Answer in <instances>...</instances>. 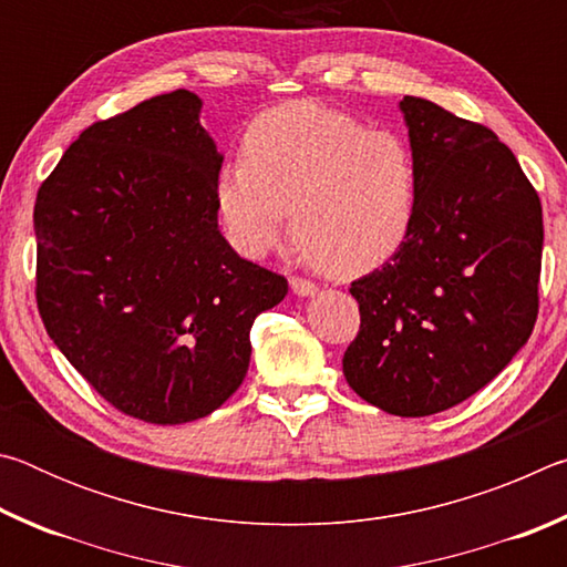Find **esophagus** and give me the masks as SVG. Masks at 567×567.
<instances>
[{
	"instance_id": "34e87169",
	"label": "esophagus",
	"mask_w": 567,
	"mask_h": 567,
	"mask_svg": "<svg viewBox=\"0 0 567 567\" xmlns=\"http://www.w3.org/2000/svg\"><path fill=\"white\" fill-rule=\"evenodd\" d=\"M290 287L297 297H312L318 295V285L305 280V277H290Z\"/></svg>"
}]
</instances>
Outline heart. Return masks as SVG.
<instances>
[{"instance_id":"heart-1","label":"heart","mask_w":567,"mask_h":567,"mask_svg":"<svg viewBox=\"0 0 567 567\" xmlns=\"http://www.w3.org/2000/svg\"><path fill=\"white\" fill-rule=\"evenodd\" d=\"M243 159L215 182L225 235L239 255L265 257L295 229L315 265L338 277L392 260L412 235L420 175L398 132L348 112L290 102L249 124Z\"/></svg>"}]
</instances>
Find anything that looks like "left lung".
<instances>
[{
	"label": "left lung",
	"instance_id": "8db88e82",
	"mask_svg": "<svg viewBox=\"0 0 567 567\" xmlns=\"http://www.w3.org/2000/svg\"><path fill=\"white\" fill-rule=\"evenodd\" d=\"M420 203L405 247L354 280L360 332L342 358L370 405L425 417L505 370L537 318L540 197L483 124L405 97Z\"/></svg>",
	"mask_w": 567,
	"mask_h": 567
}]
</instances>
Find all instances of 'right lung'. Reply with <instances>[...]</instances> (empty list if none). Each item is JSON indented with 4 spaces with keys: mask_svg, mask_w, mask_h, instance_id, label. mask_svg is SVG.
I'll list each match as a JSON object with an SVG mask.
<instances>
[{
    "mask_svg": "<svg viewBox=\"0 0 567 567\" xmlns=\"http://www.w3.org/2000/svg\"><path fill=\"white\" fill-rule=\"evenodd\" d=\"M177 90L94 122L34 203L37 307L74 370L130 417L182 425L243 385L249 330L287 280L219 233L223 155Z\"/></svg>",
    "mask_w": 567,
    "mask_h": 567,
    "instance_id": "right-lung-1",
    "label": "right lung"
}]
</instances>
